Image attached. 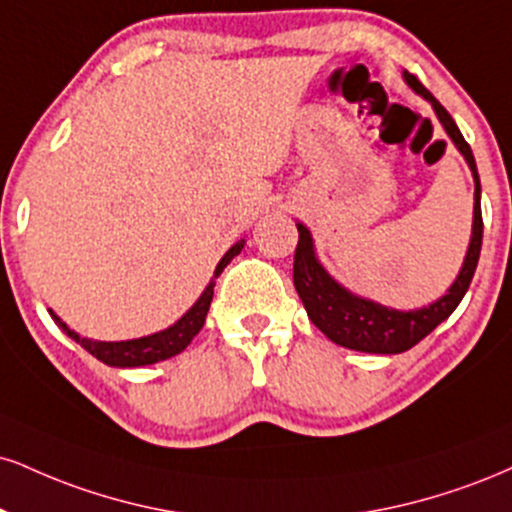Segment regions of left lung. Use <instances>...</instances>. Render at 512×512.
<instances>
[{"mask_svg":"<svg viewBox=\"0 0 512 512\" xmlns=\"http://www.w3.org/2000/svg\"><path fill=\"white\" fill-rule=\"evenodd\" d=\"M405 83L410 85L417 95L424 100L432 102L436 116H439L441 126L446 128L448 138L453 140L460 155L465 157L467 166H470L474 178V219H472V238L470 248H467L463 269L455 276L453 286L448 288L446 295H441L436 303L429 307H420V310H393V307L379 305L374 300L360 298V295L350 293L341 283L331 279L326 269L319 264L315 255V245H312V236L307 226H298V248H295L293 257V283L298 291L300 300H303L307 317L312 324L326 338L338 343V346L360 350V353H379V355H396L405 353L412 346L429 336L439 326L443 319L451 317V312L460 305L463 295L470 288V281L477 269L479 252H482V186H479L477 164H474V155L470 145L465 143L463 133L455 126L453 116L441 107V102L417 80L412 73L405 71Z\"/></svg>","mask_w":512,"mask_h":512,"instance_id":"1","label":"left lung"}]
</instances>
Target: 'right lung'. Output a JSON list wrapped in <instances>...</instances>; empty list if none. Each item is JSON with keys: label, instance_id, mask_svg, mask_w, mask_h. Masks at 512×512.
I'll return each mask as SVG.
<instances>
[{"label": "right lung", "instance_id": "obj_1", "mask_svg": "<svg viewBox=\"0 0 512 512\" xmlns=\"http://www.w3.org/2000/svg\"><path fill=\"white\" fill-rule=\"evenodd\" d=\"M245 240H238L233 248L221 257L217 269H214V279L224 272V267L229 264L233 257L243 250ZM214 279L209 281V286L205 288V293L197 298V303L190 307V310L178 319L176 324H171L169 329L157 331V334L143 336V338H133V341H92V338H80L76 331H71L61 319L49 310L54 322L64 334H69L73 341L80 343L90 355H95L97 360L104 362L109 367H143V365H155V362L169 360L186 350V346L193 338L200 334L202 324H205V317L209 312V303H212V295H214Z\"/></svg>", "mask_w": 512, "mask_h": 512}]
</instances>
